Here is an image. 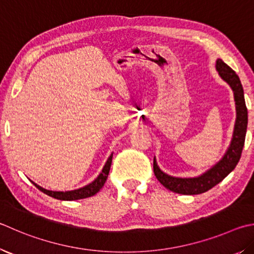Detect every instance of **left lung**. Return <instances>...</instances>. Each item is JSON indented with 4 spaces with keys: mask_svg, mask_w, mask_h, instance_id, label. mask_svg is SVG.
<instances>
[{
    "mask_svg": "<svg viewBox=\"0 0 254 254\" xmlns=\"http://www.w3.org/2000/svg\"><path fill=\"white\" fill-rule=\"evenodd\" d=\"M215 67L216 71L219 72V75L231 86L234 94L237 120L236 124H234L233 136L223 158L210 170H207L206 172L196 178H174L171 175H168L161 171L154 158L153 171L156 179L164 188L169 189L172 192L180 193V194L193 195L209 191L210 189L222 181L230 172L233 171L240 158H241L248 126V110L246 101H244L243 87L237 73L227 65L222 60H216Z\"/></svg>",
    "mask_w": 254,
    "mask_h": 254,
    "instance_id": "obj_1",
    "label": "left lung"
}]
</instances>
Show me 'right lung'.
<instances>
[{"instance_id":"right-lung-1","label":"right lung","mask_w":254,"mask_h":254,"mask_svg":"<svg viewBox=\"0 0 254 254\" xmlns=\"http://www.w3.org/2000/svg\"><path fill=\"white\" fill-rule=\"evenodd\" d=\"M112 156L113 154H111L109 156V159L107 161V163L103 167L102 172L99 174V177L96 178L93 182H91L87 186L76 189V190H72V191H50L47 190V189L41 188L38 184H35L34 182H32L34 186L39 189L40 191H42L45 194L49 196H52L54 199L58 200H63V201H73V200H80V199H85V197H90L92 195H94L98 193L102 187L104 186L105 181H107L108 175L110 172V168H111V163H112Z\"/></svg>"}]
</instances>
